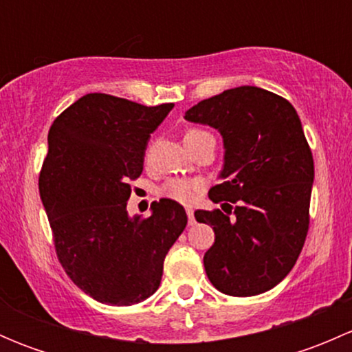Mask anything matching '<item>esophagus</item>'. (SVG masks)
<instances>
[{"instance_id":"1","label":"esophagus","mask_w":352,"mask_h":352,"mask_svg":"<svg viewBox=\"0 0 352 352\" xmlns=\"http://www.w3.org/2000/svg\"><path fill=\"white\" fill-rule=\"evenodd\" d=\"M186 211H187V218H189V225L190 226L196 225V218H194V209L192 208H187Z\"/></svg>"}]
</instances>
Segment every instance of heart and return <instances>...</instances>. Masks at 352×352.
<instances>
[{"mask_svg": "<svg viewBox=\"0 0 352 352\" xmlns=\"http://www.w3.org/2000/svg\"><path fill=\"white\" fill-rule=\"evenodd\" d=\"M199 134H204V131L201 129H189L186 133L187 138L199 136ZM204 184L199 179H180V177H173L168 179L166 182L162 184V187L158 189L160 196H165L168 199H173L177 202H182V204H190L197 199V194L201 192Z\"/></svg>", "mask_w": 352, "mask_h": 352, "instance_id": "b5f03b06", "label": "heart"}]
</instances>
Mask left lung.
Masks as SVG:
<instances>
[{
  "label": "left lung",
  "mask_w": 352,
  "mask_h": 352,
  "mask_svg": "<svg viewBox=\"0 0 352 352\" xmlns=\"http://www.w3.org/2000/svg\"><path fill=\"white\" fill-rule=\"evenodd\" d=\"M190 122L219 131L225 144L214 202L236 204L194 212L216 239L204 254L212 286L230 296H255L283 281L303 248L310 225L314 156L296 110L258 87H239L199 102ZM223 208V206H221Z\"/></svg>",
  "instance_id": "1"
}]
</instances>
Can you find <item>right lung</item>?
I'll return each mask as SVG.
<instances>
[{"mask_svg": "<svg viewBox=\"0 0 352 352\" xmlns=\"http://www.w3.org/2000/svg\"><path fill=\"white\" fill-rule=\"evenodd\" d=\"M172 109L88 94L49 129L38 192L56 254L71 281L100 303L127 307L150 298L187 225L186 209L172 199L153 202L148 218H131L126 209L148 140Z\"/></svg>", "mask_w": 352, "mask_h": 352, "instance_id": "1", "label": "right lung"}]
</instances>
